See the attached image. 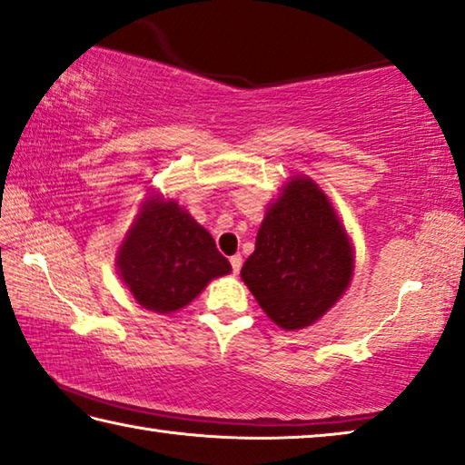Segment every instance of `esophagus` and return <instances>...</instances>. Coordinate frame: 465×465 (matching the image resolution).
I'll return each mask as SVG.
<instances>
[{
    "label": "esophagus",
    "instance_id": "34e87169",
    "mask_svg": "<svg viewBox=\"0 0 465 465\" xmlns=\"http://www.w3.org/2000/svg\"><path fill=\"white\" fill-rule=\"evenodd\" d=\"M230 262H232V271L235 272V275H238L240 269H242V256L240 254H233L232 259H230Z\"/></svg>",
    "mask_w": 465,
    "mask_h": 465
}]
</instances>
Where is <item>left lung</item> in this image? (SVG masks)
Segmentation results:
<instances>
[{"label": "left lung", "mask_w": 465, "mask_h": 465, "mask_svg": "<svg viewBox=\"0 0 465 465\" xmlns=\"http://www.w3.org/2000/svg\"><path fill=\"white\" fill-rule=\"evenodd\" d=\"M351 264L333 206L312 180L298 178L264 215L242 279L272 322L304 329L345 292Z\"/></svg>", "instance_id": "left-lung-1"}]
</instances>
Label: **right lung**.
<instances>
[{"mask_svg": "<svg viewBox=\"0 0 465 465\" xmlns=\"http://www.w3.org/2000/svg\"><path fill=\"white\" fill-rule=\"evenodd\" d=\"M117 267L140 306L167 314L190 304L230 261L211 233L173 201L146 203L120 248Z\"/></svg>", "mask_w": 465, "mask_h": 465, "instance_id": "1", "label": "right lung"}]
</instances>
